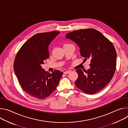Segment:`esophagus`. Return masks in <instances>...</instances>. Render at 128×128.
Returning a JSON list of instances; mask_svg holds the SVG:
<instances>
[{
  "mask_svg": "<svg viewBox=\"0 0 128 128\" xmlns=\"http://www.w3.org/2000/svg\"><path fill=\"white\" fill-rule=\"evenodd\" d=\"M70 72V71H64V74H69V73Z\"/></svg>",
  "mask_w": 128,
  "mask_h": 128,
  "instance_id": "obj_1",
  "label": "esophagus"
}]
</instances>
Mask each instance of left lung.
Listing matches in <instances>:
<instances>
[{
  "mask_svg": "<svg viewBox=\"0 0 128 128\" xmlns=\"http://www.w3.org/2000/svg\"><path fill=\"white\" fill-rule=\"evenodd\" d=\"M66 38L80 48V56L89 59L90 68L76 69V86L84 92L94 94L104 88L112 78L116 69V52L112 42L94 29L69 32Z\"/></svg>",
  "mask_w": 128,
  "mask_h": 128,
  "instance_id": "1",
  "label": "left lung"
}]
</instances>
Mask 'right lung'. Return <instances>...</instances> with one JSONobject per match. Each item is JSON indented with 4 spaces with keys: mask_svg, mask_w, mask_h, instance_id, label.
<instances>
[{
    "mask_svg": "<svg viewBox=\"0 0 128 128\" xmlns=\"http://www.w3.org/2000/svg\"><path fill=\"white\" fill-rule=\"evenodd\" d=\"M60 32L38 33L27 40L17 52L14 62L15 74L25 92L42 99L56 90L63 73L55 70L52 74L42 68L49 58L48 46Z\"/></svg>",
    "mask_w": 128,
    "mask_h": 128,
    "instance_id": "1",
    "label": "right lung"
}]
</instances>
